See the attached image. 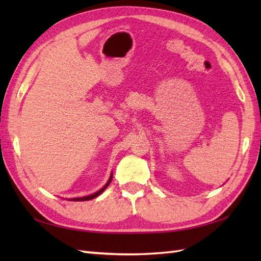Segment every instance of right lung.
I'll list each match as a JSON object with an SVG mask.
<instances>
[{
  "label": "right lung",
  "mask_w": 261,
  "mask_h": 261,
  "mask_svg": "<svg viewBox=\"0 0 261 261\" xmlns=\"http://www.w3.org/2000/svg\"><path fill=\"white\" fill-rule=\"evenodd\" d=\"M111 180H112V174H111V176H110V179L108 180V182L107 184H105L101 190L99 191H97L96 193H94V194H92V195H88V196H83V197H76V198H68L69 201H76V202H82V201H90V199H93V198H95V197H97L99 194H102L105 190H107V187L110 185V182H111Z\"/></svg>",
  "instance_id": "1"
}]
</instances>
